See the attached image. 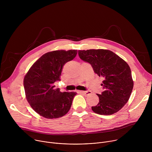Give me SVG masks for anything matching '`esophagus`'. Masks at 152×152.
I'll return each mask as SVG.
<instances>
[{"label": "esophagus", "mask_w": 152, "mask_h": 152, "mask_svg": "<svg viewBox=\"0 0 152 152\" xmlns=\"http://www.w3.org/2000/svg\"><path fill=\"white\" fill-rule=\"evenodd\" d=\"M78 93L80 94H83L85 95H90L91 94V92L90 91H78Z\"/></svg>", "instance_id": "34e87169"}]
</instances>
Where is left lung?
I'll return each mask as SVG.
<instances>
[{"instance_id":"obj_1","label":"left lung","mask_w":152,"mask_h":152,"mask_svg":"<svg viewBox=\"0 0 152 152\" xmlns=\"http://www.w3.org/2000/svg\"><path fill=\"white\" fill-rule=\"evenodd\" d=\"M80 58L91 64L93 70L104 80V91L97 94L99 103L91 109L100 115H112L125 105L134 87L131 70L122 58L109 50H78Z\"/></svg>"}]
</instances>
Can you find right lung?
Masks as SVG:
<instances>
[{
    "label": "right lung",
    "mask_w": 152,
    "mask_h": 152,
    "mask_svg": "<svg viewBox=\"0 0 152 152\" xmlns=\"http://www.w3.org/2000/svg\"><path fill=\"white\" fill-rule=\"evenodd\" d=\"M77 50H55L41 56L25 76L26 99L32 109L46 118L61 117L70 110L76 92H61L54 83L60 80L63 66L73 60Z\"/></svg>",
    "instance_id": "1"
}]
</instances>
